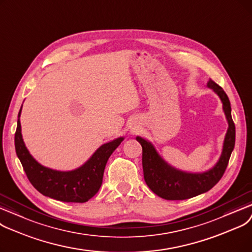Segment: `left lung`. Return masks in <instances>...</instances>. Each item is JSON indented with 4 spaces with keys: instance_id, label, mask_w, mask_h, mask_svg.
<instances>
[{
    "instance_id": "left-lung-1",
    "label": "left lung",
    "mask_w": 252,
    "mask_h": 252,
    "mask_svg": "<svg viewBox=\"0 0 252 252\" xmlns=\"http://www.w3.org/2000/svg\"><path fill=\"white\" fill-rule=\"evenodd\" d=\"M207 86L213 89L220 97L226 120L229 122L221 157L211 170L195 174L178 171L163 161L149 141L141 137H136L142 147V168L145 182L156 195L163 199L186 200L205 193L220 181L229 164L236 137L235 124L231 114V103L223 89L214 81L209 80Z\"/></svg>"
}]
</instances>
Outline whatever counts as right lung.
I'll use <instances>...</instances> for the list:
<instances>
[{
	"instance_id": "obj_1",
	"label": "right lung",
	"mask_w": 252,
	"mask_h": 252,
	"mask_svg": "<svg viewBox=\"0 0 252 252\" xmlns=\"http://www.w3.org/2000/svg\"><path fill=\"white\" fill-rule=\"evenodd\" d=\"M20 112L21 109L14 137L15 150L23 170L33 188L42 195L62 202L84 203L91 199L99 190L106 162L123 137L101 146L79 169L69 172L56 171L42 166L30 155L21 136Z\"/></svg>"
}]
</instances>
